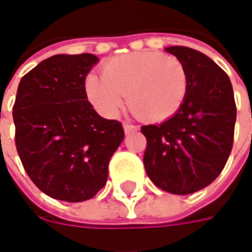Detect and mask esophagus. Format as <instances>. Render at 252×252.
Instances as JSON below:
<instances>
[{
  "label": "esophagus",
  "instance_id": "34e87169",
  "mask_svg": "<svg viewBox=\"0 0 252 252\" xmlns=\"http://www.w3.org/2000/svg\"><path fill=\"white\" fill-rule=\"evenodd\" d=\"M123 127H125V133H126V134H127V133H131V131H136L139 129L137 125H131V123H125Z\"/></svg>",
  "mask_w": 252,
  "mask_h": 252
}]
</instances>
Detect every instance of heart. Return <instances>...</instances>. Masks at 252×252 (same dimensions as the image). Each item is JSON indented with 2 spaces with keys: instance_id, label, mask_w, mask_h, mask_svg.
Here are the masks:
<instances>
[{
  "instance_id": "heart-1",
  "label": "heart",
  "mask_w": 252,
  "mask_h": 252,
  "mask_svg": "<svg viewBox=\"0 0 252 252\" xmlns=\"http://www.w3.org/2000/svg\"><path fill=\"white\" fill-rule=\"evenodd\" d=\"M188 74L177 57L156 52H134L111 60L103 77L90 74L85 92L105 118H116L125 96L134 113L147 121H164L185 101Z\"/></svg>"
}]
</instances>
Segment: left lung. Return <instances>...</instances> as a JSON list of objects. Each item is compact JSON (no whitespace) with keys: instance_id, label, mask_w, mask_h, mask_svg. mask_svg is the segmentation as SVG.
Returning a JSON list of instances; mask_svg holds the SVG:
<instances>
[{"instance_id":"obj_1","label":"left lung","mask_w":252,"mask_h":252,"mask_svg":"<svg viewBox=\"0 0 252 252\" xmlns=\"http://www.w3.org/2000/svg\"><path fill=\"white\" fill-rule=\"evenodd\" d=\"M184 64L188 91L168 121L141 126L144 168L156 187L188 195L210 185L233 149L237 108L228 75L206 54L185 46L165 49Z\"/></svg>"}]
</instances>
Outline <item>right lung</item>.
<instances>
[{
  "instance_id": "obj_1",
  "label": "right lung",
  "mask_w": 252,
  "mask_h": 252,
  "mask_svg": "<svg viewBox=\"0 0 252 252\" xmlns=\"http://www.w3.org/2000/svg\"><path fill=\"white\" fill-rule=\"evenodd\" d=\"M98 57L56 54L25 74L12 116L15 146L26 174L50 198L83 202L108 179V165L125 137L121 122L101 118L85 92Z\"/></svg>"
}]
</instances>
